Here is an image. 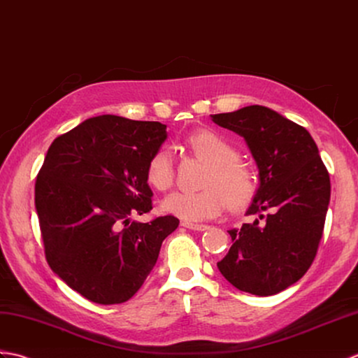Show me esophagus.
<instances>
[{
    "mask_svg": "<svg viewBox=\"0 0 358 358\" xmlns=\"http://www.w3.org/2000/svg\"><path fill=\"white\" fill-rule=\"evenodd\" d=\"M182 227H185L188 229H194V231H206L210 227L203 225V224H192V222H180Z\"/></svg>",
    "mask_w": 358,
    "mask_h": 358,
    "instance_id": "esophagus-1",
    "label": "esophagus"
}]
</instances>
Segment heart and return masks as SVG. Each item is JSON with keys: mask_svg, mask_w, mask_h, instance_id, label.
Returning a JSON list of instances; mask_svg holds the SVG:
<instances>
[{"mask_svg": "<svg viewBox=\"0 0 358 358\" xmlns=\"http://www.w3.org/2000/svg\"><path fill=\"white\" fill-rule=\"evenodd\" d=\"M192 152L208 162L201 192H178L162 202L166 214L184 222H202L225 211L227 205L242 210L257 193V176L239 159L236 147L224 134L214 130H197L185 139ZM147 184L166 192L174 182V162L170 148L161 147L150 156L145 170Z\"/></svg>", "mask_w": 358, "mask_h": 358, "instance_id": "1", "label": "heart"}]
</instances>
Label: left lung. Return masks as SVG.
Segmentation results:
<instances>
[{
	"label": "left lung",
	"mask_w": 358,
	"mask_h": 358,
	"mask_svg": "<svg viewBox=\"0 0 358 358\" xmlns=\"http://www.w3.org/2000/svg\"><path fill=\"white\" fill-rule=\"evenodd\" d=\"M242 136L259 169V188L246 214L252 224L229 229L233 245L217 262L225 279L243 292L273 296L311 266L331 197L329 173L311 134L264 106L211 115Z\"/></svg>",
	"instance_id": "obj_1"
}]
</instances>
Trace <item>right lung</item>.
Segmentation results:
<instances>
[{
    "mask_svg": "<svg viewBox=\"0 0 358 358\" xmlns=\"http://www.w3.org/2000/svg\"><path fill=\"white\" fill-rule=\"evenodd\" d=\"M166 125L102 115L52 142L35 184L47 264L71 289L99 305L124 303L152 273L174 216L147 224L153 208L145 170Z\"/></svg>",
    "mask_w": 358,
    "mask_h": 358,
    "instance_id": "right-lung-1",
    "label": "right lung"
}]
</instances>
